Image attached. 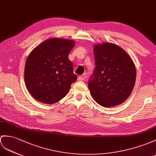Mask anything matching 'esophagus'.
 Returning <instances> with one entry per match:
<instances>
[{
  "mask_svg": "<svg viewBox=\"0 0 156 156\" xmlns=\"http://www.w3.org/2000/svg\"><path fill=\"white\" fill-rule=\"evenodd\" d=\"M77 79L79 81H83V80H85V77H84V76H79Z\"/></svg>",
  "mask_w": 156,
  "mask_h": 156,
  "instance_id": "1",
  "label": "esophagus"
}]
</instances>
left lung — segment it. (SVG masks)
Instances as JSON below:
<instances>
[{
    "instance_id": "obj_1",
    "label": "left lung",
    "mask_w": 156,
    "mask_h": 156,
    "mask_svg": "<svg viewBox=\"0 0 156 156\" xmlns=\"http://www.w3.org/2000/svg\"><path fill=\"white\" fill-rule=\"evenodd\" d=\"M96 67L88 87L93 99L103 107L122 104L130 95L136 82V67L122 48L105 42L93 47Z\"/></svg>"
}]
</instances>
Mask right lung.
Listing matches in <instances>:
<instances>
[{"label": "right lung", "instance_id": "1", "mask_svg": "<svg viewBox=\"0 0 156 156\" xmlns=\"http://www.w3.org/2000/svg\"><path fill=\"white\" fill-rule=\"evenodd\" d=\"M75 44L72 40L53 37L30 52L25 64L24 81L36 100L51 105L66 96L77 80L73 63L68 58Z\"/></svg>", "mask_w": 156, "mask_h": 156}]
</instances>
